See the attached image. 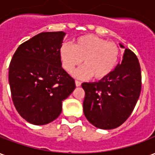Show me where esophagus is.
<instances>
[{
	"label": "esophagus",
	"mask_w": 155,
	"mask_h": 155,
	"mask_svg": "<svg viewBox=\"0 0 155 155\" xmlns=\"http://www.w3.org/2000/svg\"><path fill=\"white\" fill-rule=\"evenodd\" d=\"M75 85L79 87V86H81V81H75Z\"/></svg>",
	"instance_id": "1"
}]
</instances>
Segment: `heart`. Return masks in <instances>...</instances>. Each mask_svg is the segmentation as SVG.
Instances as JSON below:
<instances>
[{
    "label": "heart",
    "mask_w": 155,
    "mask_h": 155,
    "mask_svg": "<svg viewBox=\"0 0 155 155\" xmlns=\"http://www.w3.org/2000/svg\"><path fill=\"white\" fill-rule=\"evenodd\" d=\"M60 59L63 67L72 72L82 63V66L74 72L79 79L103 80L114 71L119 61L120 49L115 43L99 36L82 35L73 41L72 45L64 43L60 48Z\"/></svg>",
    "instance_id": "1"
}]
</instances>
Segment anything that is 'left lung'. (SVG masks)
<instances>
[{
    "label": "left lung",
    "mask_w": 155,
    "mask_h": 155,
    "mask_svg": "<svg viewBox=\"0 0 155 155\" xmlns=\"http://www.w3.org/2000/svg\"><path fill=\"white\" fill-rule=\"evenodd\" d=\"M82 88L85 92L83 110L88 121L99 129H115L130 117L140 97L141 71L138 58L125 49L121 64L108 77L83 83Z\"/></svg>",
    "instance_id": "1"
}]
</instances>
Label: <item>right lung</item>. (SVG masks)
Returning a JSON list of instances; mask_svg holds the SVG:
<instances>
[{
    "label": "right lung",
    "mask_w": 155,
    "mask_h": 155,
    "mask_svg": "<svg viewBox=\"0 0 155 155\" xmlns=\"http://www.w3.org/2000/svg\"><path fill=\"white\" fill-rule=\"evenodd\" d=\"M64 35L63 31L41 32L22 43L10 63L12 101L29 123L43 125L55 120L62 111V101L75 89L59 54Z\"/></svg>",
    "instance_id": "1"
}]
</instances>
